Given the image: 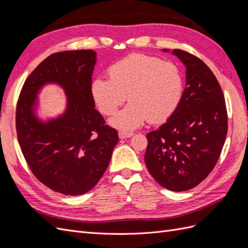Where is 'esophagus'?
<instances>
[{
    "label": "esophagus",
    "mask_w": 248,
    "mask_h": 248,
    "mask_svg": "<svg viewBox=\"0 0 248 248\" xmlns=\"http://www.w3.org/2000/svg\"><path fill=\"white\" fill-rule=\"evenodd\" d=\"M119 138L120 139H127L133 136L132 132H126V131H119Z\"/></svg>",
    "instance_id": "esophagus-1"
}]
</instances>
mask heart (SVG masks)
<instances>
[{"mask_svg": "<svg viewBox=\"0 0 248 248\" xmlns=\"http://www.w3.org/2000/svg\"><path fill=\"white\" fill-rule=\"evenodd\" d=\"M108 78H97L92 95L102 114H115L127 99L128 106L110 118L109 124L122 130H133L144 124L160 123L179 106L183 79L178 67L156 57L132 54L111 65Z\"/></svg>", "mask_w": 248, "mask_h": 248, "instance_id": "b5f03b06", "label": "heart"}]
</instances>
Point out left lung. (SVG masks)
<instances>
[{
    "label": "left lung",
    "mask_w": 248,
    "mask_h": 248,
    "mask_svg": "<svg viewBox=\"0 0 248 248\" xmlns=\"http://www.w3.org/2000/svg\"><path fill=\"white\" fill-rule=\"evenodd\" d=\"M172 54L186 66V88L167 123L146 136L145 162L164 188L185 191L214 169L227 138L228 112L211 69L185 50L174 49Z\"/></svg>",
    "instance_id": "1"
}]
</instances>
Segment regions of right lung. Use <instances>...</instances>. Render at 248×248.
<instances>
[{"mask_svg": "<svg viewBox=\"0 0 248 248\" xmlns=\"http://www.w3.org/2000/svg\"><path fill=\"white\" fill-rule=\"evenodd\" d=\"M92 49L56 52L26 79L16 104V132L30 170L49 189L66 196L91 190L110 161L119 137L95 109ZM47 82L64 89L69 103L64 115L42 124L33 114L36 93Z\"/></svg>", "mask_w": 248, "mask_h": 248, "instance_id": "1", "label": "right lung"}]
</instances>
